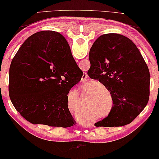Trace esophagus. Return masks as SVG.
<instances>
[{"instance_id": "obj_1", "label": "esophagus", "mask_w": 159, "mask_h": 159, "mask_svg": "<svg viewBox=\"0 0 159 159\" xmlns=\"http://www.w3.org/2000/svg\"><path fill=\"white\" fill-rule=\"evenodd\" d=\"M89 80L88 75H87L86 72H84L83 75H82V82H86V81H87V80Z\"/></svg>"}]
</instances>
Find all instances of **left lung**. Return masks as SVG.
Here are the masks:
<instances>
[{"mask_svg": "<svg viewBox=\"0 0 159 159\" xmlns=\"http://www.w3.org/2000/svg\"><path fill=\"white\" fill-rule=\"evenodd\" d=\"M87 75L111 94L113 106L97 127H118L130 123L143 111L150 95V73L134 43L118 34L100 36L89 54Z\"/></svg>", "mask_w": 159, "mask_h": 159, "instance_id": "8db88e82", "label": "left lung"}]
</instances>
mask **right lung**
<instances>
[{"label": "right lung", "mask_w": 159, "mask_h": 159, "mask_svg": "<svg viewBox=\"0 0 159 159\" xmlns=\"http://www.w3.org/2000/svg\"><path fill=\"white\" fill-rule=\"evenodd\" d=\"M82 75L61 34L37 32L24 41L11 61V102L30 123L71 127L76 122L69 110L67 95Z\"/></svg>", "instance_id": "1"}]
</instances>
